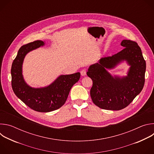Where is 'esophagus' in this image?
<instances>
[{
	"label": "esophagus",
	"instance_id": "1",
	"mask_svg": "<svg viewBox=\"0 0 154 154\" xmlns=\"http://www.w3.org/2000/svg\"><path fill=\"white\" fill-rule=\"evenodd\" d=\"M80 74H81V75H82V76L86 75V69H82V70L80 71Z\"/></svg>",
	"mask_w": 154,
	"mask_h": 154
}]
</instances>
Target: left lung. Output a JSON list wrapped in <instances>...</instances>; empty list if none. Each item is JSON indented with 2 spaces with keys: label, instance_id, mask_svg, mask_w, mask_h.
Wrapping results in <instances>:
<instances>
[{
  "label": "left lung",
  "instance_id": "left-lung-1",
  "mask_svg": "<svg viewBox=\"0 0 154 154\" xmlns=\"http://www.w3.org/2000/svg\"><path fill=\"white\" fill-rule=\"evenodd\" d=\"M124 47L112 56L102 58L91 65L87 75L93 80L90 95L98 107L109 110H120L127 106L142 91L145 82L146 61L138 44L131 40H123ZM125 60L131 66L127 76L113 78L106 70L112 69Z\"/></svg>",
  "mask_w": 154,
  "mask_h": 154
}]
</instances>
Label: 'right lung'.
<instances>
[{
    "mask_svg": "<svg viewBox=\"0 0 154 154\" xmlns=\"http://www.w3.org/2000/svg\"><path fill=\"white\" fill-rule=\"evenodd\" d=\"M44 45L42 41L37 40L22 46L12 63L11 74V86L16 96L33 110L45 113L55 110L64 104L80 73L61 75L51 85L41 88H33L27 85L22 74L24 58L28 52Z\"/></svg>",
    "mask_w": 154,
    "mask_h": 154,
    "instance_id": "right-lung-1",
    "label": "right lung"
}]
</instances>
